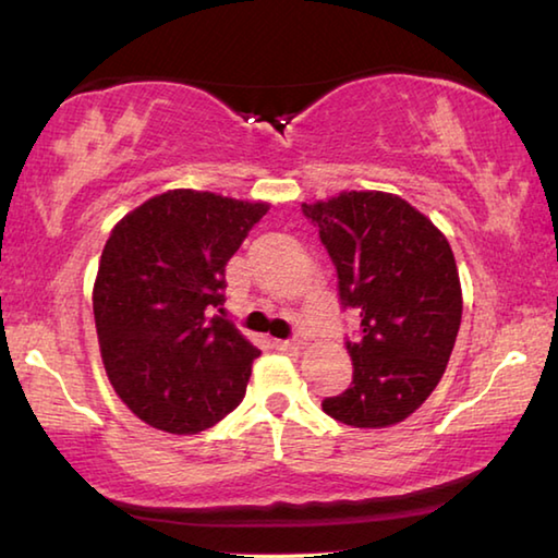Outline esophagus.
Returning a JSON list of instances; mask_svg holds the SVG:
<instances>
[{"label":"esophagus","instance_id":"obj_1","mask_svg":"<svg viewBox=\"0 0 558 558\" xmlns=\"http://www.w3.org/2000/svg\"><path fill=\"white\" fill-rule=\"evenodd\" d=\"M272 347L278 349V352H298V342H290V339H276V342H272Z\"/></svg>","mask_w":558,"mask_h":558}]
</instances>
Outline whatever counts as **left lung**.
I'll return each mask as SVG.
<instances>
[{
	"instance_id": "8db88e82",
	"label": "left lung",
	"mask_w": 558,
	"mask_h": 558,
	"mask_svg": "<svg viewBox=\"0 0 558 558\" xmlns=\"http://www.w3.org/2000/svg\"><path fill=\"white\" fill-rule=\"evenodd\" d=\"M337 270L339 302L359 319L347 337L352 384L323 411L354 428H386L418 409L446 372L462 317L450 243L401 196L344 192L302 204Z\"/></svg>"
}]
</instances>
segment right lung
I'll return each instance as SVG.
<instances>
[{
    "instance_id": "1",
    "label": "right lung",
    "mask_w": 558,
    "mask_h": 558,
    "mask_svg": "<svg viewBox=\"0 0 558 558\" xmlns=\"http://www.w3.org/2000/svg\"><path fill=\"white\" fill-rule=\"evenodd\" d=\"M266 211L174 189L110 231L93 288L100 354L112 389L153 428L194 436L243 401L260 352L214 313L226 263Z\"/></svg>"
}]
</instances>
